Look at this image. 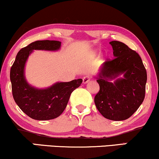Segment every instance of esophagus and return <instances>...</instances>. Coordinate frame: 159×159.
Here are the masks:
<instances>
[{
	"label": "esophagus",
	"mask_w": 159,
	"mask_h": 159,
	"mask_svg": "<svg viewBox=\"0 0 159 159\" xmlns=\"http://www.w3.org/2000/svg\"><path fill=\"white\" fill-rule=\"evenodd\" d=\"M90 80H91V76H90L89 75H85V76H83V82L84 84L89 83Z\"/></svg>",
	"instance_id": "34e87169"
}]
</instances>
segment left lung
Wrapping results in <instances>:
<instances>
[{
  "label": "left lung",
  "mask_w": 159,
  "mask_h": 159,
  "mask_svg": "<svg viewBox=\"0 0 159 159\" xmlns=\"http://www.w3.org/2000/svg\"><path fill=\"white\" fill-rule=\"evenodd\" d=\"M112 60H107L97 77L99 91L94 97L96 107L105 118L121 121L130 118L145 97L147 71L138 53L119 41L110 42ZM123 73L124 77L111 83Z\"/></svg>",
  "instance_id": "obj_1"
}]
</instances>
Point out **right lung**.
Listing matches in <instances>:
<instances>
[{
	"instance_id": "right-lung-1",
	"label": "right lung",
	"mask_w": 159,
	"mask_h": 159,
	"mask_svg": "<svg viewBox=\"0 0 159 159\" xmlns=\"http://www.w3.org/2000/svg\"><path fill=\"white\" fill-rule=\"evenodd\" d=\"M61 42L37 40L21 48L11 67L10 80L13 98L23 113L36 120H49L61 115L71 93L80 86L83 80L57 83L46 89H37L29 85L24 76L25 61L33 50H58Z\"/></svg>"
}]
</instances>
